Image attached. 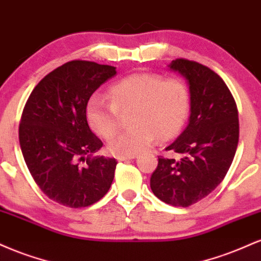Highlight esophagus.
I'll return each instance as SVG.
<instances>
[{"instance_id":"34e87169","label":"esophagus","mask_w":261,"mask_h":261,"mask_svg":"<svg viewBox=\"0 0 261 261\" xmlns=\"http://www.w3.org/2000/svg\"><path fill=\"white\" fill-rule=\"evenodd\" d=\"M135 158H137L136 154H133V155H118V157H116V160H118L119 162H121V161H126V160H135Z\"/></svg>"}]
</instances>
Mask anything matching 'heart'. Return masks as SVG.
Listing matches in <instances>:
<instances>
[{"label": "heart", "mask_w": 261, "mask_h": 261, "mask_svg": "<svg viewBox=\"0 0 261 261\" xmlns=\"http://www.w3.org/2000/svg\"><path fill=\"white\" fill-rule=\"evenodd\" d=\"M110 101L93 94L87 101L86 118L98 136L110 139L117 128V113L132 110V127L108 143L110 153L133 155L158 140L176 136L184 126L190 108L187 86L179 80H166L155 73H134L109 89Z\"/></svg>", "instance_id": "b5f03b06"}]
</instances>
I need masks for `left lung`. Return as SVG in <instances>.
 <instances>
[{
    "instance_id": "obj_1",
    "label": "left lung",
    "mask_w": 261,
    "mask_h": 261,
    "mask_svg": "<svg viewBox=\"0 0 261 261\" xmlns=\"http://www.w3.org/2000/svg\"><path fill=\"white\" fill-rule=\"evenodd\" d=\"M168 67L187 80L190 116L166 148L181 158H158L151 189L163 202L188 207L214 191L228 172L238 147V110L228 87L208 67L185 59L173 60Z\"/></svg>"
}]
</instances>
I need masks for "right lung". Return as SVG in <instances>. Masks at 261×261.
<instances>
[{
  "mask_svg": "<svg viewBox=\"0 0 261 261\" xmlns=\"http://www.w3.org/2000/svg\"><path fill=\"white\" fill-rule=\"evenodd\" d=\"M115 74L114 66L74 60L46 74L27 100L19 125L20 149L38 187L60 205L87 207L112 185L118 162L91 158L103 142L89 128L86 106Z\"/></svg>",
  "mask_w": 261,
  "mask_h": 261,
  "instance_id": "obj_1",
  "label": "right lung"
}]
</instances>
